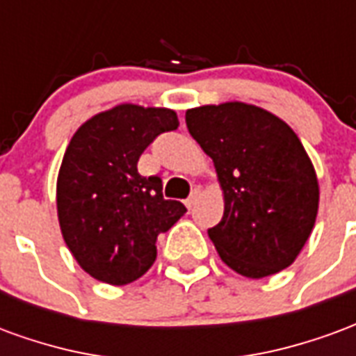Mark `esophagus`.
<instances>
[{
  "label": "esophagus",
  "mask_w": 356,
  "mask_h": 356,
  "mask_svg": "<svg viewBox=\"0 0 356 356\" xmlns=\"http://www.w3.org/2000/svg\"><path fill=\"white\" fill-rule=\"evenodd\" d=\"M198 198H200V191L196 188V191H193V193H191V196H188V198H186V200H185L186 208L193 209L194 206H196V202H198Z\"/></svg>",
  "instance_id": "34e87169"
}]
</instances>
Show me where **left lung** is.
<instances>
[{"label": "left lung", "instance_id": "8db88e82", "mask_svg": "<svg viewBox=\"0 0 356 356\" xmlns=\"http://www.w3.org/2000/svg\"><path fill=\"white\" fill-rule=\"evenodd\" d=\"M185 120L223 188V219L208 229L221 259L248 278L290 267L318 211V181L298 135L246 102L191 108Z\"/></svg>", "mask_w": 356, "mask_h": 356}]
</instances>
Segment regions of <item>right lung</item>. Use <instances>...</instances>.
<instances>
[{"label":"right lung","instance_id":"obj_1","mask_svg":"<svg viewBox=\"0 0 356 356\" xmlns=\"http://www.w3.org/2000/svg\"><path fill=\"white\" fill-rule=\"evenodd\" d=\"M179 127L170 108L118 104L74 133L57 179L58 223L80 267L101 282L124 286L156 259V238L186 208L165 200L162 179L137 171L152 140Z\"/></svg>","mask_w":356,"mask_h":356}]
</instances>
